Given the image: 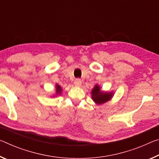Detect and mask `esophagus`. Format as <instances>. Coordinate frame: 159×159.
Wrapping results in <instances>:
<instances>
[{"label": "esophagus", "instance_id": "obj_1", "mask_svg": "<svg viewBox=\"0 0 159 159\" xmlns=\"http://www.w3.org/2000/svg\"><path fill=\"white\" fill-rule=\"evenodd\" d=\"M82 84V82L81 80L80 79H75V80L74 81V85H75L76 87H80V85Z\"/></svg>", "mask_w": 159, "mask_h": 159}]
</instances>
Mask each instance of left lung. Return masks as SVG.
Wrapping results in <instances>:
<instances>
[{
  "instance_id": "left-lung-1",
  "label": "left lung",
  "mask_w": 159,
  "mask_h": 159,
  "mask_svg": "<svg viewBox=\"0 0 159 159\" xmlns=\"http://www.w3.org/2000/svg\"><path fill=\"white\" fill-rule=\"evenodd\" d=\"M114 95V93L105 92L100 89V85L95 84L91 90V98L95 104L101 105L107 102L112 99Z\"/></svg>"
}]
</instances>
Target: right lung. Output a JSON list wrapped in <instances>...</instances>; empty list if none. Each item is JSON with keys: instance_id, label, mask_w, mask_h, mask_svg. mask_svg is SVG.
I'll return each mask as SVG.
<instances>
[{"instance_id": "right-lung-1", "label": "right lung", "mask_w": 159, "mask_h": 159, "mask_svg": "<svg viewBox=\"0 0 159 159\" xmlns=\"http://www.w3.org/2000/svg\"><path fill=\"white\" fill-rule=\"evenodd\" d=\"M62 92V88L59 85L56 84V94L53 95V98L56 97L57 95H60Z\"/></svg>"}]
</instances>
